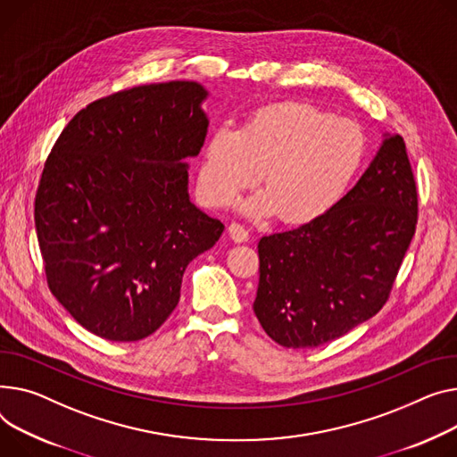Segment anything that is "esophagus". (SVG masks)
<instances>
[{"mask_svg": "<svg viewBox=\"0 0 457 457\" xmlns=\"http://www.w3.org/2000/svg\"><path fill=\"white\" fill-rule=\"evenodd\" d=\"M228 231H229V237H231L235 242H248V240H250V231H248L245 226H242V224H238V222L229 224Z\"/></svg>", "mask_w": 457, "mask_h": 457, "instance_id": "1", "label": "esophagus"}]
</instances>
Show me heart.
Returning a JSON list of instances; mask_svg holds the SVG:
<instances>
[{"mask_svg": "<svg viewBox=\"0 0 457 457\" xmlns=\"http://www.w3.org/2000/svg\"><path fill=\"white\" fill-rule=\"evenodd\" d=\"M366 150V134L349 119L297 101L270 104L238 132L222 127L209 136L198 189L209 205L228 207L257 184L261 172L264 191L245 211L279 212L287 224H305L345 195Z\"/></svg>", "mask_w": 457, "mask_h": 457, "instance_id": "obj_1", "label": "heart"}]
</instances>
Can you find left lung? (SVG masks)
<instances>
[{
    "instance_id": "obj_1",
    "label": "left lung",
    "mask_w": 457,
    "mask_h": 457,
    "mask_svg": "<svg viewBox=\"0 0 457 457\" xmlns=\"http://www.w3.org/2000/svg\"><path fill=\"white\" fill-rule=\"evenodd\" d=\"M403 136H387L358 184L327 212L259 240L253 312L268 337L305 349L337 340L389 299L417 224Z\"/></svg>"
}]
</instances>
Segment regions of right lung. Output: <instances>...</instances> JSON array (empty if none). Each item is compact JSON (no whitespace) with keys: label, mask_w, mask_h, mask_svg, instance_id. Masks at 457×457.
<instances>
[{"label":"right lung","mask_w":457,"mask_h":457,"mask_svg":"<svg viewBox=\"0 0 457 457\" xmlns=\"http://www.w3.org/2000/svg\"><path fill=\"white\" fill-rule=\"evenodd\" d=\"M189 80L136 86L82 108L58 136L35 196L47 287L77 323L110 342L158 330L187 264L224 224L187 195V158L209 120Z\"/></svg>","instance_id":"right-lung-1"}]
</instances>
